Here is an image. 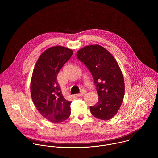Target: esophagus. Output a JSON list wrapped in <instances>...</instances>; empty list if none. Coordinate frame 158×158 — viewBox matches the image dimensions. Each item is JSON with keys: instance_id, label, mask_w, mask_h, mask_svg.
Returning a JSON list of instances; mask_svg holds the SVG:
<instances>
[{"instance_id": "esophagus-1", "label": "esophagus", "mask_w": 158, "mask_h": 158, "mask_svg": "<svg viewBox=\"0 0 158 158\" xmlns=\"http://www.w3.org/2000/svg\"><path fill=\"white\" fill-rule=\"evenodd\" d=\"M85 93H86V91H85V89H82V90H81V92H80L79 93H78V94H76V96H81L84 95V94H85Z\"/></svg>"}]
</instances>
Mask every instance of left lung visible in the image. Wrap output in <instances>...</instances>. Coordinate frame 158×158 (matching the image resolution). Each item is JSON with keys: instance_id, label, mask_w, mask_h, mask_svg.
Returning a JSON list of instances; mask_svg holds the SVG:
<instances>
[{"instance_id": "left-lung-1", "label": "left lung", "mask_w": 158, "mask_h": 158, "mask_svg": "<svg viewBox=\"0 0 158 158\" xmlns=\"http://www.w3.org/2000/svg\"><path fill=\"white\" fill-rule=\"evenodd\" d=\"M77 57L91 73L98 102L90 107L98 119L109 120L114 116L124 96V82L120 67L112 55L99 45H90L81 49Z\"/></svg>"}]
</instances>
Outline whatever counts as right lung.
I'll list each match as a JSON object with an SVG mask.
<instances>
[{
	"label": "right lung",
	"mask_w": 158,
	"mask_h": 158,
	"mask_svg": "<svg viewBox=\"0 0 158 158\" xmlns=\"http://www.w3.org/2000/svg\"><path fill=\"white\" fill-rule=\"evenodd\" d=\"M73 54L71 49L54 46L39 57L32 73L31 94L40 114L54 123L64 121L70 116L71 101L66 100L57 82V74Z\"/></svg>",
	"instance_id": "add662e5"
}]
</instances>
